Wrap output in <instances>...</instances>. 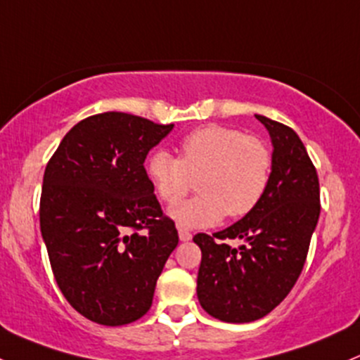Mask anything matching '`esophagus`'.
Wrapping results in <instances>:
<instances>
[{
    "instance_id": "esophagus-1",
    "label": "esophagus",
    "mask_w": 360,
    "mask_h": 360,
    "mask_svg": "<svg viewBox=\"0 0 360 360\" xmlns=\"http://www.w3.org/2000/svg\"><path fill=\"white\" fill-rule=\"evenodd\" d=\"M191 232H188L186 229H179V239L183 240V243H188V240H191Z\"/></svg>"
}]
</instances>
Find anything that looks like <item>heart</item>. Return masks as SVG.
<instances>
[{
    "mask_svg": "<svg viewBox=\"0 0 360 360\" xmlns=\"http://www.w3.org/2000/svg\"><path fill=\"white\" fill-rule=\"evenodd\" d=\"M147 176L167 205L184 198L198 181L201 195L172 207L169 215L181 227H210L224 215L239 219L258 207L270 183L271 153L259 138L239 129L205 126L184 138L179 159L153 152Z\"/></svg>",
    "mask_w": 360,
    "mask_h": 360,
    "instance_id": "heart-1",
    "label": "heart"
}]
</instances>
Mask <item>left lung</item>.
Here are the masks:
<instances>
[{
    "mask_svg": "<svg viewBox=\"0 0 360 360\" xmlns=\"http://www.w3.org/2000/svg\"><path fill=\"white\" fill-rule=\"evenodd\" d=\"M271 147V176L255 210L213 236L196 234L201 250L198 301L213 318L250 323L274 311L301 275L319 219V181L297 133L256 114ZM217 238H240L239 248Z\"/></svg>",
    "mask_w": 360,
    "mask_h": 360,
    "instance_id": "1",
    "label": "left lung"
}]
</instances>
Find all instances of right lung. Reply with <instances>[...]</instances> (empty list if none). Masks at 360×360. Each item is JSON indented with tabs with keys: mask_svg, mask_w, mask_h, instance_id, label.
<instances>
[{
	"mask_svg": "<svg viewBox=\"0 0 360 360\" xmlns=\"http://www.w3.org/2000/svg\"><path fill=\"white\" fill-rule=\"evenodd\" d=\"M174 124L126 112L90 116L66 133L44 172L41 232L59 289L90 321L147 314L176 250L143 162Z\"/></svg>",
	"mask_w": 360,
	"mask_h": 360,
	"instance_id": "add662e5",
	"label": "right lung"
}]
</instances>
